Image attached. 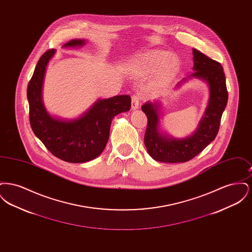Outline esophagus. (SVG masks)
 Listing matches in <instances>:
<instances>
[{
    "mask_svg": "<svg viewBox=\"0 0 252 252\" xmlns=\"http://www.w3.org/2000/svg\"><path fill=\"white\" fill-rule=\"evenodd\" d=\"M140 107V97L138 95H133L131 97L132 109H137Z\"/></svg>",
    "mask_w": 252,
    "mask_h": 252,
    "instance_id": "34e87169",
    "label": "esophagus"
}]
</instances>
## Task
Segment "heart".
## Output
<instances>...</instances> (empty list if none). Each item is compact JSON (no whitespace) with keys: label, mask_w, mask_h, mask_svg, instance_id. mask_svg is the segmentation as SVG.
<instances>
[{"label":"heart","mask_w":252,"mask_h":252,"mask_svg":"<svg viewBox=\"0 0 252 252\" xmlns=\"http://www.w3.org/2000/svg\"><path fill=\"white\" fill-rule=\"evenodd\" d=\"M132 67L136 72L148 74L158 70L161 80H167L179 69V60L177 57L164 50H151L137 57L132 62Z\"/></svg>","instance_id":"obj_1"}]
</instances>
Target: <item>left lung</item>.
I'll return each mask as SVG.
<instances>
[{
  "label": "left lung",
  "mask_w": 252,
  "mask_h": 252,
  "mask_svg": "<svg viewBox=\"0 0 252 252\" xmlns=\"http://www.w3.org/2000/svg\"><path fill=\"white\" fill-rule=\"evenodd\" d=\"M192 55L195 72L191 77H199L207 81L211 93L205 115L194 134L181 140L162 135L158 129L159 122L158 105L146 103L142 107L147 117L144 144L149 155L158 161L175 163L192 159L216 139L219 130L221 117L228 103L223 67L218 61L212 60L198 50L192 49Z\"/></svg>",
  "instance_id": "1"
}]
</instances>
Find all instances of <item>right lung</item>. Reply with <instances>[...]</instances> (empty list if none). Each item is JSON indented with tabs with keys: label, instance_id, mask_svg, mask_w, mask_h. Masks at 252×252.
Listing matches in <instances>:
<instances>
[{
	"label": "right lung",
	"instance_id": "1",
	"mask_svg": "<svg viewBox=\"0 0 252 252\" xmlns=\"http://www.w3.org/2000/svg\"><path fill=\"white\" fill-rule=\"evenodd\" d=\"M84 39H72L63 47L81 46ZM55 54L46 51L38 60L27 87L29 121L32 130L54 156L80 163L99 156L108 143L111 121L121 112L130 109L129 95L98 100L82 117L76 120H59L49 115L41 101V88L48 61Z\"/></svg>",
	"mask_w": 252,
	"mask_h": 252
}]
</instances>
